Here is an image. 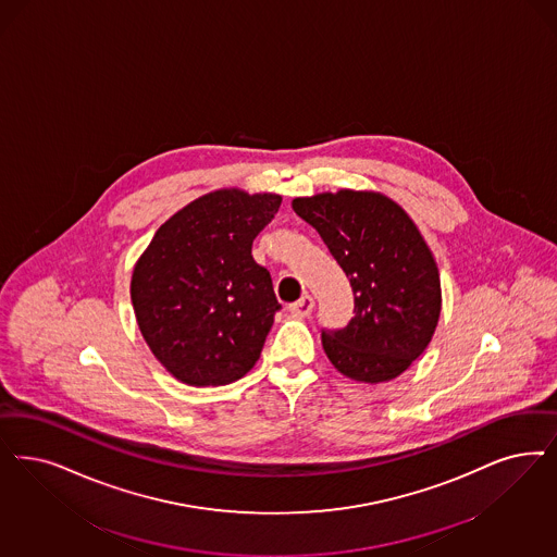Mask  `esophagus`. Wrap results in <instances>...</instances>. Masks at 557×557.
<instances>
[{
  "label": "esophagus",
  "mask_w": 557,
  "mask_h": 557,
  "mask_svg": "<svg viewBox=\"0 0 557 557\" xmlns=\"http://www.w3.org/2000/svg\"><path fill=\"white\" fill-rule=\"evenodd\" d=\"M289 312L292 314H296V317H308L310 312H312V308H314V298L310 296V294H305L298 302H294V305H289Z\"/></svg>",
  "instance_id": "1"
}]
</instances>
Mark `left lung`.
Here are the masks:
<instances>
[{"label": "left lung", "mask_w": 557, "mask_h": 557, "mask_svg": "<svg viewBox=\"0 0 557 557\" xmlns=\"http://www.w3.org/2000/svg\"><path fill=\"white\" fill-rule=\"evenodd\" d=\"M294 211L321 234L354 289V319L323 329L326 358L347 379H397L430 344L441 317L432 250L401 206L381 193L296 197Z\"/></svg>", "instance_id": "left-lung-1"}]
</instances>
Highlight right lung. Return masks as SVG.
<instances>
[{"mask_svg":"<svg viewBox=\"0 0 557 557\" xmlns=\"http://www.w3.org/2000/svg\"><path fill=\"white\" fill-rule=\"evenodd\" d=\"M280 203L273 193H208L166 220L135 263L137 325L181 383L231 384L259 360L282 305L250 249Z\"/></svg>","mask_w":557,"mask_h":557,"instance_id":"right-lung-1","label":"right lung"}]
</instances>
